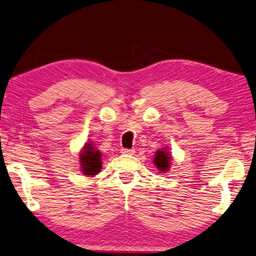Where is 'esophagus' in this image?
Returning <instances> with one entry per match:
<instances>
[{"label": "esophagus", "mask_w": 256, "mask_h": 256, "mask_svg": "<svg viewBox=\"0 0 256 256\" xmlns=\"http://www.w3.org/2000/svg\"><path fill=\"white\" fill-rule=\"evenodd\" d=\"M121 153L124 154V155H132L134 153H135V150H128V148H122V150H121Z\"/></svg>", "instance_id": "obj_1"}]
</instances>
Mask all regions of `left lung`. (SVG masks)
<instances>
[{
    "mask_svg": "<svg viewBox=\"0 0 256 256\" xmlns=\"http://www.w3.org/2000/svg\"><path fill=\"white\" fill-rule=\"evenodd\" d=\"M154 164L160 172L168 171L170 166H171V153L164 148L158 150L154 158Z\"/></svg>",
    "mask_w": 256,
    "mask_h": 256,
    "instance_id": "left-lung-1",
    "label": "left lung"
}]
</instances>
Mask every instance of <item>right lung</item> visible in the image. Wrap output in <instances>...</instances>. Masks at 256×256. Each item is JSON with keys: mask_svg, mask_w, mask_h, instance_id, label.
Returning <instances> with one entry per match:
<instances>
[{"mask_svg": "<svg viewBox=\"0 0 256 256\" xmlns=\"http://www.w3.org/2000/svg\"><path fill=\"white\" fill-rule=\"evenodd\" d=\"M80 164L85 176H96L101 171V153L92 146V142H88L83 147L80 154Z\"/></svg>", "mask_w": 256, "mask_h": 256, "instance_id": "add662e5", "label": "right lung"}]
</instances>
